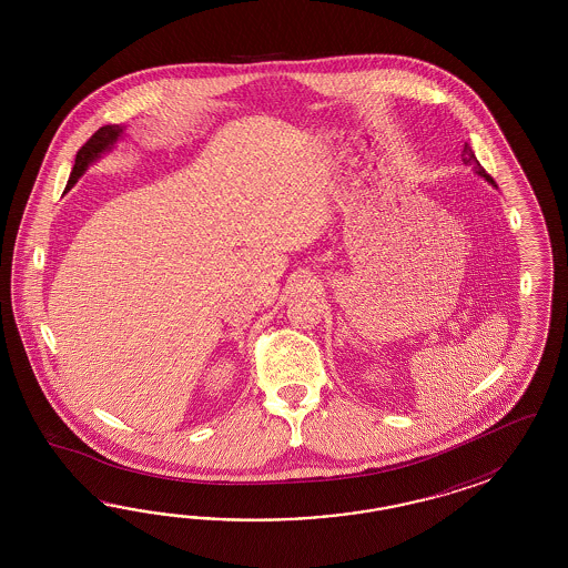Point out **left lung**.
Returning <instances> with one entry per match:
<instances>
[{"instance_id":"1","label":"left lung","mask_w":568,"mask_h":568,"mask_svg":"<svg viewBox=\"0 0 568 568\" xmlns=\"http://www.w3.org/2000/svg\"><path fill=\"white\" fill-rule=\"evenodd\" d=\"M463 160H465V164H470V166H475V169H477V172H479L481 176H485V181H489L491 185H496V183H494V179H491V176H489V174L485 172V169H483L481 164H479V160H477V158H475V154H473V150L468 148V143H465V150H463Z\"/></svg>"}]
</instances>
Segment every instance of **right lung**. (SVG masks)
<instances>
[{
  "label": "right lung",
  "instance_id": "right-lung-1",
  "mask_svg": "<svg viewBox=\"0 0 568 568\" xmlns=\"http://www.w3.org/2000/svg\"><path fill=\"white\" fill-rule=\"evenodd\" d=\"M121 133L122 129L119 124H105L102 129H98L91 138L87 139L85 145L77 152V158H74V166H72V172H70L67 190H70V187L79 181V176L87 171V166H89L93 160H98V158L102 155V152L110 150V145L119 139Z\"/></svg>",
  "mask_w": 568,
  "mask_h": 568
}]
</instances>
